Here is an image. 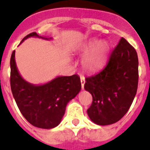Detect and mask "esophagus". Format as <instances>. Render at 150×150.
<instances>
[{"mask_svg":"<svg viewBox=\"0 0 150 150\" xmlns=\"http://www.w3.org/2000/svg\"><path fill=\"white\" fill-rule=\"evenodd\" d=\"M80 81H81V87H82V90H83L84 84H85V78L83 76H80Z\"/></svg>","mask_w":150,"mask_h":150,"instance_id":"esophagus-1","label":"esophagus"}]
</instances>
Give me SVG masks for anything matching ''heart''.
<instances>
[{
    "label": "heart",
    "instance_id": "1",
    "mask_svg": "<svg viewBox=\"0 0 150 150\" xmlns=\"http://www.w3.org/2000/svg\"><path fill=\"white\" fill-rule=\"evenodd\" d=\"M110 50V44L106 41L98 39L90 40L89 41L78 44L76 51L84 54L82 59V66L88 72H95L102 67L106 61Z\"/></svg>",
    "mask_w": 150,
    "mask_h": 150
}]
</instances>
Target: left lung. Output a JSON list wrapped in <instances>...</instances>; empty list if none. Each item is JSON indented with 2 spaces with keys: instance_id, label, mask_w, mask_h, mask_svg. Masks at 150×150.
<instances>
[{
  "instance_id": "8db88e82",
  "label": "left lung",
  "mask_w": 150,
  "mask_h": 150,
  "mask_svg": "<svg viewBox=\"0 0 150 150\" xmlns=\"http://www.w3.org/2000/svg\"><path fill=\"white\" fill-rule=\"evenodd\" d=\"M138 66L137 51L122 38L106 67L86 78L84 89L93 96L87 114L95 124H112L127 113L137 94Z\"/></svg>"
}]
</instances>
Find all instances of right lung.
Here are the masks:
<instances>
[{"label":"right lung","instance_id":"obj_1","mask_svg":"<svg viewBox=\"0 0 150 150\" xmlns=\"http://www.w3.org/2000/svg\"><path fill=\"white\" fill-rule=\"evenodd\" d=\"M29 38L52 40L33 32L26 36L21 44ZM10 64L11 91L23 117L38 128L49 129L57 127L67 103L81 90L80 76L76 74L58 76L46 83L35 85L28 82L20 74L15 61V50L11 54Z\"/></svg>","mask_w":150,"mask_h":150}]
</instances>
